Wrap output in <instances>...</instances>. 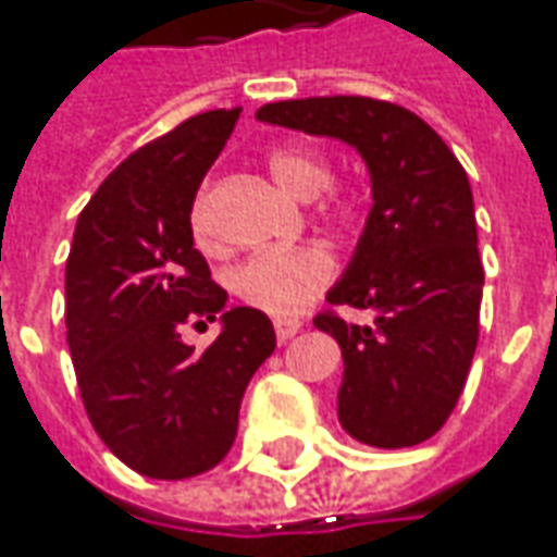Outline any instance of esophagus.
I'll use <instances>...</instances> for the list:
<instances>
[{
    "mask_svg": "<svg viewBox=\"0 0 557 557\" xmlns=\"http://www.w3.org/2000/svg\"><path fill=\"white\" fill-rule=\"evenodd\" d=\"M274 330H277L280 343H289V339L302 330V321H299V318H277V321H274Z\"/></svg>",
    "mask_w": 557,
    "mask_h": 557,
    "instance_id": "obj_1",
    "label": "esophagus"
}]
</instances>
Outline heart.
Masks as SVG:
<instances>
[{
  "instance_id": "b5f03b06",
  "label": "heart",
  "mask_w": 557,
  "mask_h": 557,
  "mask_svg": "<svg viewBox=\"0 0 557 557\" xmlns=\"http://www.w3.org/2000/svg\"><path fill=\"white\" fill-rule=\"evenodd\" d=\"M271 177L296 199H314L333 181V168L324 152L311 146H277L268 156ZM326 211L336 218H349L358 208V196L346 186H331L326 190ZM193 233L202 246H211V224H208L206 193L196 199L189 214ZM336 277V261L324 246H299L283 252L252 255L233 271V293L252 308H261L268 314L289 318L299 314L330 280Z\"/></svg>"
}]
</instances>
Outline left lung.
I'll return each instance as SVG.
<instances>
[{"label":"left lung","instance_id":"1","mask_svg":"<svg viewBox=\"0 0 557 557\" xmlns=\"http://www.w3.org/2000/svg\"><path fill=\"white\" fill-rule=\"evenodd\" d=\"M255 117L343 139L368 164L374 206L326 302L371 308L374 324L324 311L314 326L343 349V430L374 448L418 446L458 405L480 336L483 261L468 174L443 136L393 102L318 96L261 106Z\"/></svg>","mask_w":557,"mask_h":557}]
</instances>
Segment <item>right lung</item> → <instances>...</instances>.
<instances>
[{
    "instance_id": "add662e5",
    "label": "right lung",
    "mask_w": 557,
    "mask_h": 557,
    "mask_svg": "<svg viewBox=\"0 0 557 557\" xmlns=\"http://www.w3.org/2000/svg\"><path fill=\"white\" fill-rule=\"evenodd\" d=\"M239 109L196 114L124 158L81 211L64 268V326L84 408L99 440L152 480L224 461L239 401L277 336L264 311L224 308L193 246V202ZM221 320L196 352L183 323Z\"/></svg>"
}]
</instances>
